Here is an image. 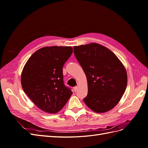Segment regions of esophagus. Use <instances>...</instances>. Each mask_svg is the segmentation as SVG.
Masks as SVG:
<instances>
[{
  "label": "esophagus",
  "instance_id": "34e87169",
  "mask_svg": "<svg viewBox=\"0 0 148 148\" xmlns=\"http://www.w3.org/2000/svg\"><path fill=\"white\" fill-rule=\"evenodd\" d=\"M78 89V87L77 86H75V87L73 88V90H74L75 92H76V91H77Z\"/></svg>",
  "mask_w": 148,
  "mask_h": 148
}]
</instances>
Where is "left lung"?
I'll return each instance as SVG.
<instances>
[{"label": "left lung", "mask_w": 148, "mask_h": 148, "mask_svg": "<svg viewBox=\"0 0 148 148\" xmlns=\"http://www.w3.org/2000/svg\"><path fill=\"white\" fill-rule=\"evenodd\" d=\"M74 54L86 76L85 104L96 113H104L117 105L127 85L126 69L109 49L97 43L74 46Z\"/></svg>", "instance_id": "8db88e82"}]
</instances>
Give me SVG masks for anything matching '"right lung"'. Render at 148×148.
I'll list each match as a JSON object with an SVG mask.
<instances>
[{"mask_svg": "<svg viewBox=\"0 0 148 148\" xmlns=\"http://www.w3.org/2000/svg\"><path fill=\"white\" fill-rule=\"evenodd\" d=\"M72 53L71 46L44 47L29 58L22 70L24 92L46 112H58L72 95L73 92L64 84L62 70Z\"/></svg>", "mask_w": 148, "mask_h": 148, "instance_id": "right-lung-1", "label": "right lung"}]
</instances>
